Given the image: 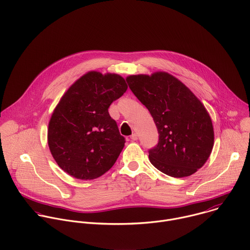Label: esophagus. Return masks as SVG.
<instances>
[{"instance_id":"obj_1","label":"esophagus","mask_w":250,"mask_h":250,"mask_svg":"<svg viewBox=\"0 0 250 250\" xmlns=\"http://www.w3.org/2000/svg\"><path fill=\"white\" fill-rule=\"evenodd\" d=\"M130 139L133 140V141L137 140V134H136V133H132V134L130 135Z\"/></svg>"}]
</instances>
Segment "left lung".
<instances>
[{
    "label": "left lung",
    "instance_id": "1",
    "mask_svg": "<svg viewBox=\"0 0 250 250\" xmlns=\"http://www.w3.org/2000/svg\"><path fill=\"white\" fill-rule=\"evenodd\" d=\"M126 82L158 129L159 142L149 150L151 164L174 178L196 173L214 145L212 120L201 101L181 80L165 71L129 75Z\"/></svg>",
    "mask_w": 250,
    "mask_h": 250
}]
</instances>
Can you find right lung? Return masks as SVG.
I'll return each instance as SVG.
<instances>
[{
    "mask_svg": "<svg viewBox=\"0 0 250 250\" xmlns=\"http://www.w3.org/2000/svg\"><path fill=\"white\" fill-rule=\"evenodd\" d=\"M127 89L117 73L88 71L64 92L48 125V145L59 167L90 181L108 172L125 146L110 105Z\"/></svg>",
    "mask_w": 250,
    "mask_h": 250,
    "instance_id": "add662e5",
    "label": "right lung"
}]
</instances>
